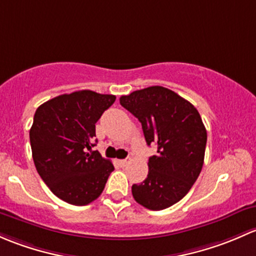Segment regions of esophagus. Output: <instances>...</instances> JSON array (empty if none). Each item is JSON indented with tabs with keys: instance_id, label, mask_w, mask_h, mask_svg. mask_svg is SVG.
I'll return each mask as SVG.
<instances>
[{
	"instance_id": "1",
	"label": "esophagus",
	"mask_w": 256,
	"mask_h": 256,
	"mask_svg": "<svg viewBox=\"0 0 256 256\" xmlns=\"http://www.w3.org/2000/svg\"><path fill=\"white\" fill-rule=\"evenodd\" d=\"M118 164H120L122 168H124V166H127L128 160H127V159H124V160H118Z\"/></svg>"
}]
</instances>
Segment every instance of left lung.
<instances>
[{
  "label": "left lung",
  "instance_id": "1",
  "mask_svg": "<svg viewBox=\"0 0 256 256\" xmlns=\"http://www.w3.org/2000/svg\"><path fill=\"white\" fill-rule=\"evenodd\" d=\"M120 104L142 123L148 146H156L148 178L132 186L134 200L152 210L172 206L186 196L204 166L207 130L198 110L162 86L132 92Z\"/></svg>",
  "mask_w": 256,
  "mask_h": 256
}]
</instances>
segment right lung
Segmentation results:
<instances>
[{"label": "right lung", "mask_w": 256, "mask_h": 256, "mask_svg": "<svg viewBox=\"0 0 256 256\" xmlns=\"http://www.w3.org/2000/svg\"><path fill=\"white\" fill-rule=\"evenodd\" d=\"M116 101L113 94L82 90L38 107L30 130L34 165L50 191L75 206L91 204L114 170L96 146V123ZM97 142V139H96Z\"/></svg>", "instance_id": "obj_1"}]
</instances>
